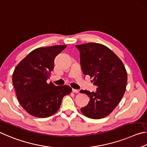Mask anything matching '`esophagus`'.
Wrapping results in <instances>:
<instances>
[{
  "mask_svg": "<svg viewBox=\"0 0 147 147\" xmlns=\"http://www.w3.org/2000/svg\"><path fill=\"white\" fill-rule=\"evenodd\" d=\"M72 92H74V93H76V94H78L79 91L78 90H76V89H72Z\"/></svg>",
  "mask_w": 147,
  "mask_h": 147,
  "instance_id": "34e87169",
  "label": "esophagus"
}]
</instances>
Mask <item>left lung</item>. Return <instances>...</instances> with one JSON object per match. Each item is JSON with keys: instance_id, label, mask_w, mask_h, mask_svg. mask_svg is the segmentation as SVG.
<instances>
[{"instance_id": "left-lung-1", "label": "left lung", "mask_w": 147, "mask_h": 147, "mask_svg": "<svg viewBox=\"0 0 147 147\" xmlns=\"http://www.w3.org/2000/svg\"><path fill=\"white\" fill-rule=\"evenodd\" d=\"M80 51L81 68L84 75L93 78L96 92L80 91L90 97L81 111L91 119L109 115L117 106L126 90L127 73L121 59L106 46L90 42L76 45Z\"/></svg>"}]
</instances>
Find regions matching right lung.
Masks as SVG:
<instances>
[{
	"mask_svg": "<svg viewBox=\"0 0 147 147\" xmlns=\"http://www.w3.org/2000/svg\"><path fill=\"white\" fill-rule=\"evenodd\" d=\"M66 47L56 45L38 48L17 64L12 81L20 105L28 114L48 117L59 110L63 97L71 93L68 85L56 86L46 81L54 68V59Z\"/></svg>",
	"mask_w": 147,
	"mask_h": 147,
	"instance_id": "right-lung-1",
	"label": "right lung"
}]
</instances>
